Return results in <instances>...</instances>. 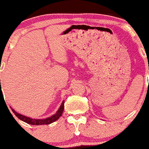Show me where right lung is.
<instances>
[{"label": "right lung", "instance_id": "add662e5", "mask_svg": "<svg viewBox=\"0 0 149 149\" xmlns=\"http://www.w3.org/2000/svg\"><path fill=\"white\" fill-rule=\"evenodd\" d=\"M1 81V80H0ZM63 110H64V101H63L61 106L60 107L59 110L56 111V113L54 115L48 117V118H46V119H32V118H30V117L25 116H23L22 114L18 113L16 111H15L14 110H12L13 112L14 113L15 116L18 117V119L20 120L23 121V122H26L27 124H30V125H49V124L52 123V122H55L57 119L60 118V116L63 114Z\"/></svg>", "mask_w": 149, "mask_h": 149}]
</instances>
